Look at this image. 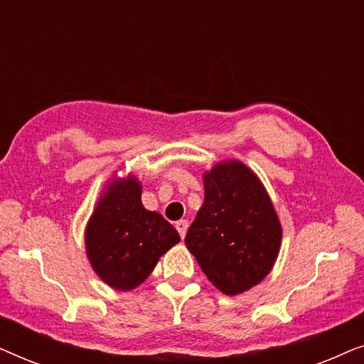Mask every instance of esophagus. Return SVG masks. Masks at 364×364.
I'll return each instance as SVG.
<instances>
[{"instance_id":"obj_1","label":"esophagus","mask_w":364,"mask_h":364,"mask_svg":"<svg viewBox=\"0 0 364 364\" xmlns=\"http://www.w3.org/2000/svg\"><path fill=\"white\" fill-rule=\"evenodd\" d=\"M176 228H177V232L181 233V237H182V238L186 237L187 228H188V223H187V220H178V222L176 223Z\"/></svg>"}]
</instances>
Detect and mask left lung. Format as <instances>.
I'll list each match as a JSON object with an SVG mask.
<instances>
[{"label": "left lung", "mask_w": 364, "mask_h": 364, "mask_svg": "<svg viewBox=\"0 0 364 364\" xmlns=\"http://www.w3.org/2000/svg\"><path fill=\"white\" fill-rule=\"evenodd\" d=\"M202 178L205 197L186 245L213 287L225 295H240L275 265L280 218L265 186L243 162H217Z\"/></svg>", "instance_id": "left-lung-1"}]
</instances>
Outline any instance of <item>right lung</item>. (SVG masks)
<instances>
[{
	"mask_svg": "<svg viewBox=\"0 0 364 364\" xmlns=\"http://www.w3.org/2000/svg\"><path fill=\"white\" fill-rule=\"evenodd\" d=\"M141 196L142 183L134 173L107 181L84 230L94 273L117 291L146 282L159 258L181 242L161 213L142 205Z\"/></svg>",
	"mask_w": 364,
	"mask_h": 364,
	"instance_id": "right-lung-1",
	"label": "right lung"
}]
</instances>
